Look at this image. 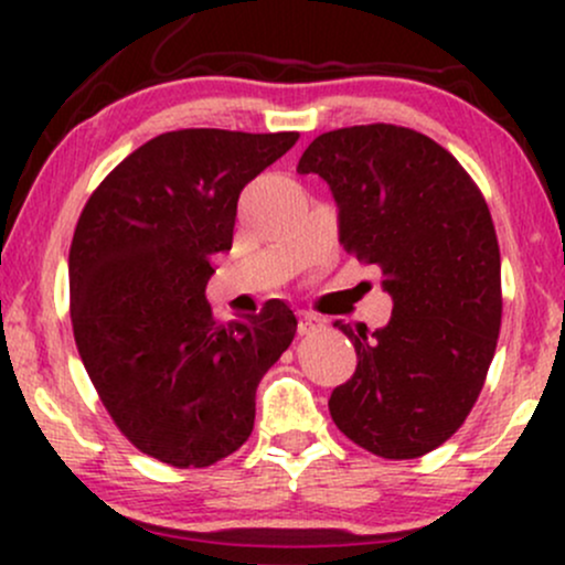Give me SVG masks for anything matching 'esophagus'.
Segmentation results:
<instances>
[{"label":"esophagus","mask_w":565,"mask_h":565,"mask_svg":"<svg viewBox=\"0 0 565 565\" xmlns=\"http://www.w3.org/2000/svg\"><path fill=\"white\" fill-rule=\"evenodd\" d=\"M323 321L313 313H300V334H313L316 329H321Z\"/></svg>","instance_id":"obj_1"}]
</instances>
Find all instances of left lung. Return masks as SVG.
<instances>
[{"mask_svg": "<svg viewBox=\"0 0 565 565\" xmlns=\"http://www.w3.org/2000/svg\"><path fill=\"white\" fill-rule=\"evenodd\" d=\"M297 172L321 174L348 255L377 265L387 327L337 321L359 366L329 398L361 449L414 459L438 449L483 391L502 327V263L481 188L427 135L395 125L323 132Z\"/></svg>", "mask_w": 565, "mask_h": 565, "instance_id": "8db88e82", "label": "left lung"}]
</instances>
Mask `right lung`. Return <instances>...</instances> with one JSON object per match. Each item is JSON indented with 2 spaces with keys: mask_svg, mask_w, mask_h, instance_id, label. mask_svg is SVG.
<instances>
[{
  "mask_svg": "<svg viewBox=\"0 0 565 565\" xmlns=\"http://www.w3.org/2000/svg\"><path fill=\"white\" fill-rule=\"evenodd\" d=\"M297 132L174 129L142 142L84 204L68 252L82 364L135 449L210 468L255 427V391L297 332L287 302L215 321L204 287L228 252L242 188Z\"/></svg>",
  "mask_w": 565,
  "mask_h": 565,
  "instance_id": "obj_1",
  "label": "right lung"
}]
</instances>
